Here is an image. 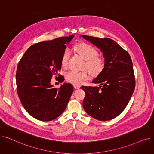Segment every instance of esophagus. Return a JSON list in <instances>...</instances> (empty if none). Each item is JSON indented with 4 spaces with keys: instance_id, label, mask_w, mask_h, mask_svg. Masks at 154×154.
Here are the masks:
<instances>
[{
    "instance_id": "1",
    "label": "esophagus",
    "mask_w": 154,
    "mask_h": 154,
    "mask_svg": "<svg viewBox=\"0 0 154 154\" xmlns=\"http://www.w3.org/2000/svg\"><path fill=\"white\" fill-rule=\"evenodd\" d=\"M74 88H75V89H78V88H79L80 87V86L79 85H75V84H74Z\"/></svg>"
}]
</instances>
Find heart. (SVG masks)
Segmentation results:
<instances>
[{
	"instance_id": "heart-1",
	"label": "heart",
	"mask_w": 154,
	"mask_h": 154,
	"mask_svg": "<svg viewBox=\"0 0 154 154\" xmlns=\"http://www.w3.org/2000/svg\"><path fill=\"white\" fill-rule=\"evenodd\" d=\"M74 50L85 60L84 67L87 68L91 75L97 76L103 71L105 67L104 59L98 55V52L94 47L87 43L81 42L75 46ZM69 57V50H65L61 58V64L63 67L67 66ZM88 76V72L87 70L82 71L70 70L65 75V78L67 82L79 85L81 84Z\"/></svg>"
}]
</instances>
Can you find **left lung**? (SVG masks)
Wrapping results in <instances>:
<instances>
[{
    "instance_id": "obj_1",
    "label": "left lung",
    "mask_w": 154,
    "mask_h": 154,
    "mask_svg": "<svg viewBox=\"0 0 154 154\" xmlns=\"http://www.w3.org/2000/svg\"><path fill=\"white\" fill-rule=\"evenodd\" d=\"M99 47L105 58L103 71L93 81L100 87L82 86L85 92L83 107L87 114L101 121L122 113L135 87L133 64L129 54L112 39L81 35Z\"/></svg>"
}]
</instances>
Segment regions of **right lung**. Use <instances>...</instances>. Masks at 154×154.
<instances>
[{
  "mask_svg": "<svg viewBox=\"0 0 154 154\" xmlns=\"http://www.w3.org/2000/svg\"><path fill=\"white\" fill-rule=\"evenodd\" d=\"M74 37L34 44L19 62L16 72L19 98L26 110L37 120H52L67 107L74 87L64 84L58 89L51 81L61 69V58L66 44Z\"/></svg>",
  "mask_w": 154,
  "mask_h": 154,
  "instance_id": "1",
  "label": "right lung"
}]
</instances>
